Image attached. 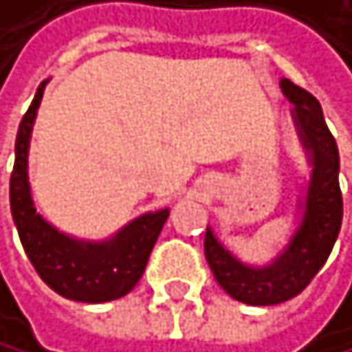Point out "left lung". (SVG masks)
<instances>
[{
    "label": "left lung",
    "instance_id": "8db88e82",
    "mask_svg": "<svg viewBox=\"0 0 352 352\" xmlns=\"http://www.w3.org/2000/svg\"><path fill=\"white\" fill-rule=\"evenodd\" d=\"M279 85L294 105V124L312 161L299 228L286 250L267 267L243 265L214 239L210 228L204 236V254L214 279L230 297L247 305L284 303L303 292L329 258L342 226L340 155L320 102L290 79H282Z\"/></svg>",
    "mask_w": 352,
    "mask_h": 352
}]
</instances>
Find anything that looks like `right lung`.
Returning a JSON list of instances; mask_svg holds the SVG:
<instances>
[{"instance_id":"1","label":"right lung","mask_w":352,"mask_h":352,"mask_svg":"<svg viewBox=\"0 0 352 352\" xmlns=\"http://www.w3.org/2000/svg\"><path fill=\"white\" fill-rule=\"evenodd\" d=\"M47 81L38 85L23 116L10 176V210L30 262L40 279L58 294L81 303H105L129 294L144 275L150 252L161 234L170 208L146 212L124 226L109 241L90 243L62 234L34 208L28 182V148L36 111Z\"/></svg>"}]
</instances>
